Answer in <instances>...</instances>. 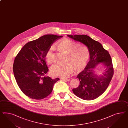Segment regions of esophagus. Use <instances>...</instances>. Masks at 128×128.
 <instances>
[{
	"label": "esophagus",
	"instance_id": "34e87169",
	"mask_svg": "<svg viewBox=\"0 0 128 128\" xmlns=\"http://www.w3.org/2000/svg\"><path fill=\"white\" fill-rule=\"evenodd\" d=\"M62 80H63L65 81H70V78H62Z\"/></svg>",
	"mask_w": 128,
	"mask_h": 128
}]
</instances>
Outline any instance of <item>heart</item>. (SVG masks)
Instances as JSON below:
<instances>
[{
	"instance_id": "1",
	"label": "heart",
	"mask_w": 128,
	"mask_h": 128,
	"mask_svg": "<svg viewBox=\"0 0 128 128\" xmlns=\"http://www.w3.org/2000/svg\"><path fill=\"white\" fill-rule=\"evenodd\" d=\"M57 46L62 51L67 54L68 56L66 64H56L50 68L51 74L55 77L67 78L73 73L74 67L77 69H83L88 63L89 58V51L88 48L79 45L69 39L60 40ZM54 47L48 48L45 53L47 62L51 63L53 61Z\"/></svg>"
}]
</instances>
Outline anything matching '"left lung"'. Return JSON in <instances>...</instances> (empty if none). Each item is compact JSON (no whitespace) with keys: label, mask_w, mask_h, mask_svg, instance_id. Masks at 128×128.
Listing matches in <instances>:
<instances>
[{"label":"left lung","mask_w":128,"mask_h":128,"mask_svg":"<svg viewBox=\"0 0 128 128\" xmlns=\"http://www.w3.org/2000/svg\"><path fill=\"white\" fill-rule=\"evenodd\" d=\"M67 36L85 45L90 54V60L86 67L77 76L80 84L72 89L73 93L84 100L96 99L106 91L113 76V64L110 54L99 42L87 35H67ZM100 63L104 66V70L102 74L99 75L94 70Z\"/></svg>","instance_id":"obj_1"}]
</instances>
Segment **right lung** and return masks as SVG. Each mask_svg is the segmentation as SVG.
I'll use <instances>...</instances> for the list:
<instances>
[{
    "label": "right lung",
    "instance_id": "1",
    "mask_svg": "<svg viewBox=\"0 0 128 128\" xmlns=\"http://www.w3.org/2000/svg\"><path fill=\"white\" fill-rule=\"evenodd\" d=\"M62 36L46 34L26 44L14 59L13 72L22 91L31 99L40 100L50 95L59 80L45 76L48 69L45 53L55 41Z\"/></svg>",
    "mask_w": 128,
    "mask_h": 128
}]
</instances>
